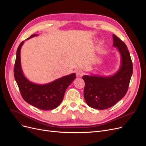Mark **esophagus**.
<instances>
[{
    "instance_id": "1",
    "label": "esophagus",
    "mask_w": 146,
    "mask_h": 146,
    "mask_svg": "<svg viewBox=\"0 0 146 146\" xmlns=\"http://www.w3.org/2000/svg\"><path fill=\"white\" fill-rule=\"evenodd\" d=\"M83 71L80 69H78L76 70V75L77 77H82L83 75Z\"/></svg>"
}]
</instances>
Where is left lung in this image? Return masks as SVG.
<instances>
[{
  "instance_id": "8db88e82",
  "label": "left lung",
  "mask_w": 146,
  "mask_h": 146,
  "mask_svg": "<svg viewBox=\"0 0 146 146\" xmlns=\"http://www.w3.org/2000/svg\"><path fill=\"white\" fill-rule=\"evenodd\" d=\"M113 46L121 55V66L112 76H83L84 98L90 107L105 110L111 107L126 94L133 74V64L125 44L113 35Z\"/></svg>"
}]
</instances>
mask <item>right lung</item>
<instances>
[{
	"mask_svg": "<svg viewBox=\"0 0 146 146\" xmlns=\"http://www.w3.org/2000/svg\"><path fill=\"white\" fill-rule=\"evenodd\" d=\"M36 36L38 35H32L26 40ZM24 42V41L22 42L17 49L14 67V76L21 96L26 102L39 109L56 108L63 100L66 89L76 78V75L72 73L43 85L29 81L24 76L21 64V48Z\"/></svg>",
	"mask_w": 146,
	"mask_h": 146,
	"instance_id": "obj_1",
	"label": "right lung"
}]
</instances>
